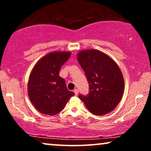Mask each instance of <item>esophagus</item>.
Returning <instances> with one entry per match:
<instances>
[{
  "instance_id": "1",
  "label": "esophagus",
  "mask_w": 151,
  "mask_h": 151,
  "mask_svg": "<svg viewBox=\"0 0 151 151\" xmlns=\"http://www.w3.org/2000/svg\"><path fill=\"white\" fill-rule=\"evenodd\" d=\"M78 92H79V91H78V89H75V90H74V93H75L76 96H78Z\"/></svg>"
}]
</instances>
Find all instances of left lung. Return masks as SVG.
Wrapping results in <instances>:
<instances>
[{
    "label": "left lung",
    "instance_id": "8db88e82",
    "mask_svg": "<svg viewBox=\"0 0 151 151\" xmlns=\"http://www.w3.org/2000/svg\"><path fill=\"white\" fill-rule=\"evenodd\" d=\"M77 60L89 84V93L79 98L93 114L110 113L120 102L124 90L122 73L117 64L106 53L97 49L78 53Z\"/></svg>",
    "mask_w": 151,
    "mask_h": 151
}]
</instances>
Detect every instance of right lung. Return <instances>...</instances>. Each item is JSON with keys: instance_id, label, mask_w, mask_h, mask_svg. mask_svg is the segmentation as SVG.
<instances>
[{"instance_id": "obj_1", "label": "right lung", "mask_w": 151, "mask_h": 151, "mask_svg": "<svg viewBox=\"0 0 151 151\" xmlns=\"http://www.w3.org/2000/svg\"><path fill=\"white\" fill-rule=\"evenodd\" d=\"M70 51H52L39 60L31 71L27 92L39 112L54 115L60 112L75 93L67 89L60 69L69 58Z\"/></svg>"}]
</instances>
